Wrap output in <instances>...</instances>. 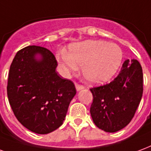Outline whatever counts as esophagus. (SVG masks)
<instances>
[{
  "instance_id": "1",
  "label": "esophagus",
  "mask_w": 151,
  "mask_h": 151,
  "mask_svg": "<svg viewBox=\"0 0 151 151\" xmlns=\"http://www.w3.org/2000/svg\"><path fill=\"white\" fill-rule=\"evenodd\" d=\"M76 88L77 91H80V90L83 89V86L80 85V84H78V83H76Z\"/></svg>"
}]
</instances>
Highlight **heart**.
I'll list each match as a JSON object with an SVG mask.
<instances>
[{"label": "heart", "mask_w": 151, "mask_h": 151, "mask_svg": "<svg viewBox=\"0 0 151 151\" xmlns=\"http://www.w3.org/2000/svg\"><path fill=\"white\" fill-rule=\"evenodd\" d=\"M123 52L116 44L104 41L88 40L71 44L68 53L63 51L57 62L65 76L76 73L79 66L85 80L92 84H101L110 80L119 70Z\"/></svg>", "instance_id": "1"}]
</instances>
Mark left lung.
Returning <instances> with one entry per match:
<instances>
[{"label":"left lung","mask_w":151,"mask_h":151,"mask_svg":"<svg viewBox=\"0 0 151 151\" xmlns=\"http://www.w3.org/2000/svg\"><path fill=\"white\" fill-rule=\"evenodd\" d=\"M90 91L93 96L90 113L95 125L109 133L119 131L131 122L142 96V66L136 59H127L112 82Z\"/></svg>","instance_id":"8db88e82"}]
</instances>
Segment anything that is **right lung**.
Listing matches in <instances>:
<instances>
[{
  "instance_id": "add662e5",
  "label": "right lung",
  "mask_w": 151,
  "mask_h": 151,
  "mask_svg": "<svg viewBox=\"0 0 151 151\" xmlns=\"http://www.w3.org/2000/svg\"><path fill=\"white\" fill-rule=\"evenodd\" d=\"M57 66L47 48L29 46L17 51L9 68V104L18 122L36 134H49L61 126L76 94L74 83L58 75Z\"/></svg>"
}]
</instances>
